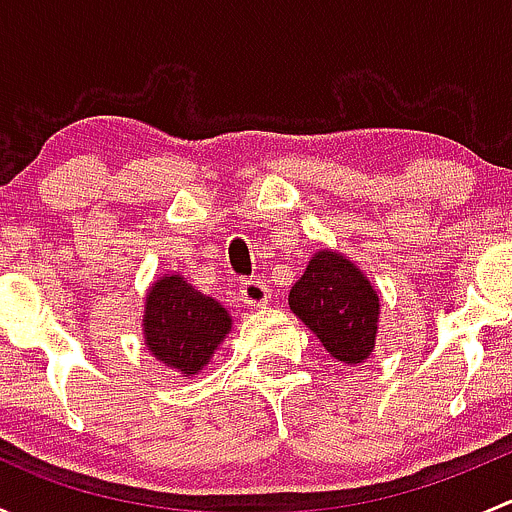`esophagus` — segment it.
Here are the masks:
<instances>
[{
	"mask_svg": "<svg viewBox=\"0 0 512 512\" xmlns=\"http://www.w3.org/2000/svg\"><path fill=\"white\" fill-rule=\"evenodd\" d=\"M240 294H242V302H245L247 307H262V304L270 302V287L260 280L242 282Z\"/></svg>",
	"mask_w": 512,
	"mask_h": 512,
	"instance_id": "obj_1",
	"label": "esophagus"
}]
</instances>
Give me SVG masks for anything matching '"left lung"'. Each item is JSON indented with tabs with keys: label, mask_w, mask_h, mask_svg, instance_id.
<instances>
[{
	"label": "left lung",
	"mask_w": 512,
	"mask_h": 512,
	"mask_svg": "<svg viewBox=\"0 0 512 512\" xmlns=\"http://www.w3.org/2000/svg\"><path fill=\"white\" fill-rule=\"evenodd\" d=\"M289 307L342 364H361L374 349L379 294L337 252L312 257L289 289Z\"/></svg>",
	"instance_id": "8db88e82"
}]
</instances>
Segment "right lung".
Listing matches in <instances>:
<instances>
[{"label":"right lung","instance_id":"1","mask_svg":"<svg viewBox=\"0 0 512 512\" xmlns=\"http://www.w3.org/2000/svg\"><path fill=\"white\" fill-rule=\"evenodd\" d=\"M230 332V314L183 277H163L148 292L143 334L156 359L190 376L203 369Z\"/></svg>","mask_w":512,"mask_h":512}]
</instances>
